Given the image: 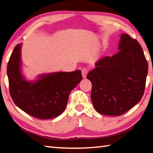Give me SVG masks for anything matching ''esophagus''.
Returning a JSON list of instances; mask_svg holds the SVG:
<instances>
[{
  "instance_id": "34e87169",
  "label": "esophagus",
  "mask_w": 153,
  "mask_h": 153,
  "mask_svg": "<svg viewBox=\"0 0 153 153\" xmlns=\"http://www.w3.org/2000/svg\"><path fill=\"white\" fill-rule=\"evenodd\" d=\"M88 73V69L86 68H83L82 70V77L83 78H85L86 76H87V74Z\"/></svg>"
}]
</instances>
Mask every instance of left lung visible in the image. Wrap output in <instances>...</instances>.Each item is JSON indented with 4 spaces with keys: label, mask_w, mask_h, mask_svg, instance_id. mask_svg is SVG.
<instances>
[{
    "label": "left lung",
    "mask_w": 153,
    "mask_h": 153,
    "mask_svg": "<svg viewBox=\"0 0 153 153\" xmlns=\"http://www.w3.org/2000/svg\"><path fill=\"white\" fill-rule=\"evenodd\" d=\"M119 52L95 64L87 78L92 84L91 101L101 114L119 116L135 105L144 94L148 63L137 40L122 34Z\"/></svg>",
    "instance_id": "left-lung-1"
}]
</instances>
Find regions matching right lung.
<instances>
[{"label":"right lung","mask_w":153,"mask_h":153,"mask_svg":"<svg viewBox=\"0 0 153 153\" xmlns=\"http://www.w3.org/2000/svg\"><path fill=\"white\" fill-rule=\"evenodd\" d=\"M21 46H15L7 65L10 96L17 107L34 117H56L64 111L71 91L82 81L81 71L42 74L35 82H28L20 71Z\"/></svg>","instance_id":"add662e5"}]
</instances>
